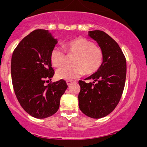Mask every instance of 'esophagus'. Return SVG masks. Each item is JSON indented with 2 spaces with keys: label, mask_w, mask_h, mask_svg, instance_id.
Returning a JSON list of instances; mask_svg holds the SVG:
<instances>
[{
  "label": "esophagus",
  "mask_w": 147,
  "mask_h": 147,
  "mask_svg": "<svg viewBox=\"0 0 147 147\" xmlns=\"http://www.w3.org/2000/svg\"><path fill=\"white\" fill-rule=\"evenodd\" d=\"M74 82V81H72V80H67V81H66V82H67V84L68 86H69V84H71V83H72V82Z\"/></svg>",
  "instance_id": "esophagus-1"
}]
</instances>
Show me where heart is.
<instances>
[{"mask_svg": "<svg viewBox=\"0 0 147 147\" xmlns=\"http://www.w3.org/2000/svg\"><path fill=\"white\" fill-rule=\"evenodd\" d=\"M65 49L74 54L72 65H65L66 56L63 50L55 47L50 53L53 66L60 67L56 71V77L60 80H72L83 73L90 75L95 72L102 64L104 54L102 49L94 45V42L84 38H77L65 44Z\"/></svg>", "mask_w": 147, "mask_h": 147, "instance_id": "1", "label": "heart"}]
</instances>
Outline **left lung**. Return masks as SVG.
<instances>
[{
  "mask_svg": "<svg viewBox=\"0 0 147 147\" xmlns=\"http://www.w3.org/2000/svg\"><path fill=\"white\" fill-rule=\"evenodd\" d=\"M88 35L102 49L104 58L97 72L85 79L93 82L79 81V107L87 117L100 119L110 114L119 103L125 84L127 63L119 45L109 35L92 30Z\"/></svg>",
  "mask_w": 147,
  "mask_h": 147,
  "instance_id": "1",
  "label": "left lung"
}]
</instances>
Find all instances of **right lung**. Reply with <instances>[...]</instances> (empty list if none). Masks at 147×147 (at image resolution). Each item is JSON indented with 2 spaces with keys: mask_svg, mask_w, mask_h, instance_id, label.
<instances>
[{
  "mask_svg": "<svg viewBox=\"0 0 147 147\" xmlns=\"http://www.w3.org/2000/svg\"><path fill=\"white\" fill-rule=\"evenodd\" d=\"M57 42L48 30H35L19 42L12 55L11 77L16 97L24 110L37 119L56 113L67 88L63 80L45 84L54 75L50 53Z\"/></svg>",
  "mask_w": 147,
  "mask_h": 147,
  "instance_id": "add662e5",
  "label": "right lung"
}]
</instances>
